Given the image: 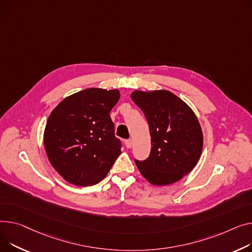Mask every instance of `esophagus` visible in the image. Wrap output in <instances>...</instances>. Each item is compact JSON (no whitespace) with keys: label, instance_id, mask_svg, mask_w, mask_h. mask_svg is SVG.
Returning <instances> with one entry per match:
<instances>
[{"label":"esophagus","instance_id":"obj_1","mask_svg":"<svg viewBox=\"0 0 252 252\" xmlns=\"http://www.w3.org/2000/svg\"><path fill=\"white\" fill-rule=\"evenodd\" d=\"M125 144H126V147L127 149H130L131 146H132V140H131V139L126 140V141L125 142Z\"/></svg>","mask_w":252,"mask_h":252}]
</instances>
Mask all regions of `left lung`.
<instances>
[{"mask_svg":"<svg viewBox=\"0 0 252 252\" xmlns=\"http://www.w3.org/2000/svg\"><path fill=\"white\" fill-rule=\"evenodd\" d=\"M144 112L151 136V153L136 160L141 174L153 186H168L189 174L197 164L204 137L193 110L168 90L130 94Z\"/></svg>","mask_w":252,"mask_h":252,"instance_id":"8db88e82","label":"left lung"}]
</instances>
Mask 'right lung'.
Returning <instances> with one entry per match:
<instances>
[{"instance_id": "1", "label": "right lung", "mask_w": 252, "mask_h": 252, "mask_svg": "<svg viewBox=\"0 0 252 252\" xmlns=\"http://www.w3.org/2000/svg\"><path fill=\"white\" fill-rule=\"evenodd\" d=\"M117 89L88 88L63 99L49 114L43 133L47 158L57 172L77 187L101 181L122 153L109 112Z\"/></svg>"}]
</instances>
